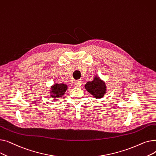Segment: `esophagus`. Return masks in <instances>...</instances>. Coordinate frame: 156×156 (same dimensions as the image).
<instances>
[{"label": "esophagus", "mask_w": 156, "mask_h": 156, "mask_svg": "<svg viewBox=\"0 0 156 156\" xmlns=\"http://www.w3.org/2000/svg\"><path fill=\"white\" fill-rule=\"evenodd\" d=\"M81 81L77 80L75 81V83H74V85H75V87H79L81 85Z\"/></svg>", "instance_id": "esophagus-1"}]
</instances>
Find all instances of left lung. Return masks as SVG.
<instances>
[{
    "instance_id": "left-lung-1",
    "label": "left lung",
    "mask_w": 156,
    "mask_h": 156,
    "mask_svg": "<svg viewBox=\"0 0 156 156\" xmlns=\"http://www.w3.org/2000/svg\"><path fill=\"white\" fill-rule=\"evenodd\" d=\"M87 90L95 98H101L105 92V85L98 77L92 81H88L85 86Z\"/></svg>"
}]
</instances>
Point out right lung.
<instances>
[{"instance_id":"right-lung-1","label":"right lung","mask_w":156,"mask_h":156,"mask_svg":"<svg viewBox=\"0 0 156 156\" xmlns=\"http://www.w3.org/2000/svg\"><path fill=\"white\" fill-rule=\"evenodd\" d=\"M67 85L60 83V84H55L52 87V97L54 98V100H57L64 94L66 90H67Z\"/></svg>"}]
</instances>
